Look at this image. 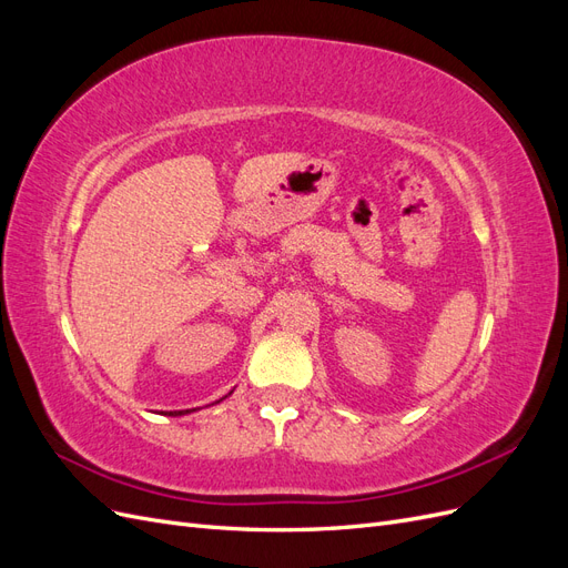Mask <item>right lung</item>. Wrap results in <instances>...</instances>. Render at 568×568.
<instances>
[{"mask_svg": "<svg viewBox=\"0 0 568 568\" xmlns=\"http://www.w3.org/2000/svg\"><path fill=\"white\" fill-rule=\"evenodd\" d=\"M217 403H220V400H217ZM186 412H189V409H186ZM178 415H184V409H182V412H175V417H178Z\"/></svg>", "mask_w": 568, "mask_h": 568, "instance_id": "right-lung-1", "label": "right lung"}]
</instances>
